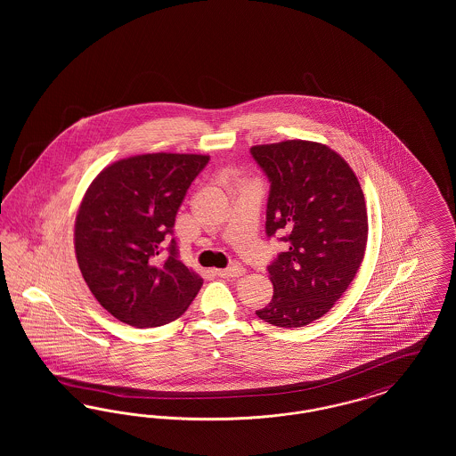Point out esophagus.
<instances>
[{
  "label": "esophagus",
  "instance_id": "34e87169",
  "mask_svg": "<svg viewBox=\"0 0 456 456\" xmlns=\"http://www.w3.org/2000/svg\"><path fill=\"white\" fill-rule=\"evenodd\" d=\"M244 273V268L240 265H232L224 270H216V275L220 279H239Z\"/></svg>",
  "mask_w": 456,
  "mask_h": 456
}]
</instances>
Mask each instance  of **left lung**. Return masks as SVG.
Here are the masks:
<instances>
[{
	"label": "left lung",
	"instance_id": "obj_1",
	"mask_svg": "<svg viewBox=\"0 0 456 456\" xmlns=\"http://www.w3.org/2000/svg\"><path fill=\"white\" fill-rule=\"evenodd\" d=\"M270 181L265 231L287 249L268 265L273 297L256 316L282 328L326 314L354 281L366 251L368 212L347 162L305 140L251 147Z\"/></svg>",
	"mask_w": 456,
	"mask_h": 456
}]
</instances>
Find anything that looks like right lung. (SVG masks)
<instances>
[{"instance_id":"add662e5","label":"right lung","mask_w":456,"mask_h":456,"mask_svg":"<svg viewBox=\"0 0 456 456\" xmlns=\"http://www.w3.org/2000/svg\"><path fill=\"white\" fill-rule=\"evenodd\" d=\"M208 160L196 153L134 155L110 164L88 186L75 222V253L90 292L116 320L134 328L171 323L201 289L171 236L186 191Z\"/></svg>"}]
</instances>
